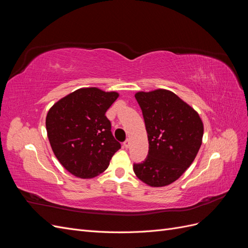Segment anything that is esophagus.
I'll return each instance as SVG.
<instances>
[{
    "instance_id": "34e87169",
    "label": "esophagus",
    "mask_w": 248,
    "mask_h": 248,
    "mask_svg": "<svg viewBox=\"0 0 248 248\" xmlns=\"http://www.w3.org/2000/svg\"><path fill=\"white\" fill-rule=\"evenodd\" d=\"M123 146L127 149V148H129V146H130V140H128V139H127L124 142H123Z\"/></svg>"
}]
</instances>
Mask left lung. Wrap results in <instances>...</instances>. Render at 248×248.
<instances>
[{
  "label": "left lung",
  "instance_id": "1",
  "mask_svg": "<svg viewBox=\"0 0 248 248\" xmlns=\"http://www.w3.org/2000/svg\"><path fill=\"white\" fill-rule=\"evenodd\" d=\"M145 120L149 152L133 164L142 182L162 187L175 182L190 167L202 145L204 125L198 112L169 90L138 92Z\"/></svg>",
  "mask_w": 248,
  "mask_h": 248
}]
</instances>
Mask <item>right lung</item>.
<instances>
[{
  "instance_id": "obj_1",
  "label": "right lung",
  "mask_w": 248,
  "mask_h": 248,
  "mask_svg": "<svg viewBox=\"0 0 248 248\" xmlns=\"http://www.w3.org/2000/svg\"><path fill=\"white\" fill-rule=\"evenodd\" d=\"M117 92L82 88L50 108L46 131L56 157L73 176L89 179L106 170L121 144L112 136L106 112Z\"/></svg>"
}]
</instances>
